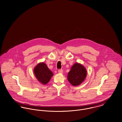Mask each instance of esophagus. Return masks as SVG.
I'll use <instances>...</instances> for the list:
<instances>
[{"instance_id":"obj_1","label":"esophagus","mask_w":122,"mask_h":122,"mask_svg":"<svg viewBox=\"0 0 122 122\" xmlns=\"http://www.w3.org/2000/svg\"><path fill=\"white\" fill-rule=\"evenodd\" d=\"M58 73H63V70L61 69H60L58 70Z\"/></svg>"}]
</instances>
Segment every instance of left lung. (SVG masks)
I'll list each match as a JSON object with an SVG mask.
<instances>
[{"label": "left lung", "instance_id": "obj_1", "mask_svg": "<svg viewBox=\"0 0 122 122\" xmlns=\"http://www.w3.org/2000/svg\"><path fill=\"white\" fill-rule=\"evenodd\" d=\"M86 76V70L82 65L76 63L71 67L68 73L67 79L73 86L80 85L84 81Z\"/></svg>", "mask_w": 122, "mask_h": 122}]
</instances>
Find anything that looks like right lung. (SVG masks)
I'll list each match as a JSON object with an SVG mask.
<instances>
[{
	"label": "right lung",
	"instance_id": "right-lung-1",
	"mask_svg": "<svg viewBox=\"0 0 122 122\" xmlns=\"http://www.w3.org/2000/svg\"><path fill=\"white\" fill-rule=\"evenodd\" d=\"M35 75L37 79L42 84H46L53 75L47 65L43 62L40 63L34 69Z\"/></svg>",
	"mask_w": 122,
	"mask_h": 122
}]
</instances>
